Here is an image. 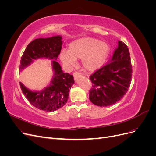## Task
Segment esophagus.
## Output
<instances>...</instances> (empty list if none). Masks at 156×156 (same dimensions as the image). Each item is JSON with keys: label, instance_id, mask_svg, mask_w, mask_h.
<instances>
[{"label": "esophagus", "instance_id": "34e87169", "mask_svg": "<svg viewBox=\"0 0 156 156\" xmlns=\"http://www.w3.org/2000/svg\"><path fill=\"white\" fill-rule=\"evenodd\" d=\"M73 77H74V78L76 79L77 77H80L81 75V74L79 72H73Z\"/></svg>", "mask_w": 156, "mask_h": 156}]
</instances>
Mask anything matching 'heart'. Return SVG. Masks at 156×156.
I'll use <instances>...</instances> for the list:
<instances>
[{"mask_svg": "<svg viewBox=\"0 0 156 156\" xmlns=\"http://www.w3.org/2000/svg\"><path fill=\"white\" fill-rule=\"evenodd\" d=\"M110 48L106 42L90 37H84L71 42L69 49L62 50L60 58L69 67L76 64L77 58H81L83 66L88 71L100 68L106 61Z\"/></svg>", "mask_w": 156, "mask_h": 156, "instance_id": "heart-1", "label": "heart"}]
</instances>
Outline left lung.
Returning <instances> with one entry per match:
<instances>
[{"instance_id": "obj_1", "label": "left lung", "mask_w": 156, "mask_h": 156, "mask_svg": "<svg viewBox=\"0 0 156 156\" xmlns=\"http://www.w3.org/2000/svg\"><path fill=\"white\" fill-rule=\"evenodd\" d=\"M132 77V65L127 46L119 41L110 62L90 77L92 86L89 98L94 105L107 107L115 104L127 93Z\"/></svg>"}]
</instances>
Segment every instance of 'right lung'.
<instances>
[{"instance_id":"obj_1","label":"right lung","mask_w":156,"mask_h":156,"mask_svg":"<svg viewBox=\"0 0 156 156\" xmlns=\"http://www.w3.org/2000/svg\"><path fill=\"white\" fill-rule=\"evenodd\" d=\"M60 36L48 38H37L27 45L20 62V70L29 66L34 60L40 58L52 60L54 76L48 87L40 92H32L20 82L21 90L31 104L40 110L51 112L62 107L68 100L69 92L74 83L73 75L64 73L57 59L62 49Z\"/></svg>"}]
</instances>
